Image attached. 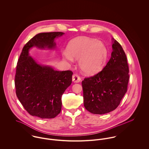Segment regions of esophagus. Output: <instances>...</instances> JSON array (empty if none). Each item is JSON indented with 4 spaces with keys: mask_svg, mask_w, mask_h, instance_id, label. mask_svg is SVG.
<instances>
[{
    "mask_svg": "<svg viewBox=\"0 0 149 149\" xmlns=\"http://www.w3.org/2000/svg\"><path fill=\"white\" fill-rule=\"evenodd\" d=\"M72 81L73 83H79L81 81V78L77 74H73L72 76Z\"/></svg>",
    "mask_w": 149,
    "mask_h": 149,
    "instance_id": "obj_1",
    "label": "esophagus"
}]
</instances>
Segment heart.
I'll return each mask as SVG.
<instances>
[{
	"label": "heart",
	"mask_w": 149,
	"mask_h": 149,
	"mask_svg": "<svg viewBox=\"0 0 149 149\" xmlns=\"http://www.w3.org/2000/svg\"><path fill=\"white\" fill-rule=\"evenodd\" d=\"M67 51L63 52L64 58L70 61L79 60L81 70L86 74L93 75L103 68L108 56L106 46L96 39L80 37L69 43Z\"/></svg>",
	"instance_id": "b5f03b06"
}]
</instances>
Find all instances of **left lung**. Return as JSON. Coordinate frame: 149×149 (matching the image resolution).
<instances>
[{"label":"left lung","mask_w":149,"mask_h":149,"mask_svg":"<svg viewBox=\"0 0 149 149\" xmlns=\"http://www.w3.org/2000/svg\"><path fill=\"white\" fill-rule=\"evenodd\" d=\"M111 57L103 70L82 81L84 106L93 114L115 109L127 91L129 69L126 55L119 43L112 38Z\"/></svg>","instance_id":"obj_1"}]
</instances>
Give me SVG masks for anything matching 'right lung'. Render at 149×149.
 <instances>
[{"instance_id":"1","label":"right lung","mask_w":149,"mask_h":149,"mask_svg":"<svg viewBox=\"0 0 149 149\" xmlns=\"http://www.w3.org/2000/svg\"><path fill=\"white\" fill-rule=\"evenodd\" d=\"M64 34L39 33L22 49L15 77L16 94L24 109L32 116L51 119L60 113L61 97L72 83L73 73L70 70H56L50 65L40 64L30 55L29 51L33 47L54 50L56 39Z\"/></svg>"}]
</instances>
